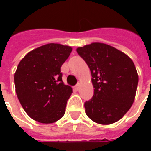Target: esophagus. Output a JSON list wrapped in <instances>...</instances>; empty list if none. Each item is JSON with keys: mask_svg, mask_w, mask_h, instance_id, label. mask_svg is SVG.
Returning a JSON list of instances; mask_svg holds the SVG:
<instances>
[{"mask_svg": "<svg viewBox=\"0 0 151 151\" xmlns=\"http://www.w3.org/2000/svg\"><path fill=\"white\" fill-rule=\"evenodd\" d=\"M74 89H75L76 91H78L79 89H80V84H77V85L75 86H74Z\"/></svg>", "mask_w": 151, "mask_h": 151, "instance_id": "1", "label": "esophagus"}]
</instances>
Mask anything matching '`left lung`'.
<instances>
[{"label": "left lung", "instance_id": "1", "mask_svg": "<svg viewBox=\"0 0 151 151\" xmlns=\"http://www.w3.org/2000/svg\"><path fill=\"white\" fill-rule=\"evenodd\" d=\"M77 52L89 66L95 88L84 104L86 114L101 124L116 122L129 110L136 95L138 75L133 60L102 43L78 47Z\"/></svg>", "mask_w": 151, "mask_h": 151}]
</instances>
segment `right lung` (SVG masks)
<instances>
[{
	"instance_id": "1",
	"label": "right lung",
	"mask_w": 151,
	"mask_h": 151,
	"mask_svg": "<svg viewBox=\"0 0 151 151\" xmlns=\"http://www.w3.org/2000/svg\"><path fill=\"white\" fill-rule=\"evenodd\" d=\"M71 52V47L47 43L27 53L17 67L18 100L28 116L40 123H54L65 115L73 91L64 84L60 67Z\"/></svg>"
}]
</instances>
